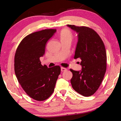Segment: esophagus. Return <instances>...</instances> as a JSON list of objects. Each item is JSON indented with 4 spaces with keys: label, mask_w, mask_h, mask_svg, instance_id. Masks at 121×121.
<instances>
[{
    "label": "esophagus",
    "mask_w": 121,
    "mask_h": 121,
    "mask_svg": "<svg viewBox=\"0 0 121 121\" xmlns=\"http://www.w3.org/2000/svg\"><path fill=\"white\" fill-rule=\"evenodd\" d=\"M61 70L62 72H65V71L67 70V69L65 68H63V67H61Z\"/></svg>",
    "instance_id": "1"
}]
</instances>
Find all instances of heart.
Listing matches in <instances>:
<instances>
[{"mask_svg":"<svg viewBox=\"0 0 121 121\" xmlns=\"http://www.w3.org/2000/svg\"><path fill=\"white\" fill-rule=\"evenodd\" d=\"M61 40H71L73 38V35L71 31L68 29H64L61 31L60 34Z\"/></svg>","mask_w":121,"mask_h":121,"instance_id":"b5f03b06","label":"heart"}]
</instances>
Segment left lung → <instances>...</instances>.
<instances>
[{
  "label": "left lung",
  "mask_w": 121,
  "mask_h": 121,
  "mask_svg": "<svg viewBox=\"0 0 121 121\" xmlns=\"http://www.w3.org/2000/svg\"><path fill=\"white\" fill-rule=\"evenodd\" d=\"M78 34L74 59L80 58L82 70L73 73L70 82L73 90L80 95L89 97L97 91L106 71L107 56L101 38L92 29L68 24Z\"/></svg>",
  "instance_id": "obj_1"
}]
</instances>
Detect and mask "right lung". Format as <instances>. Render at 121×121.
<instances>
[{"label": "right lung", "instance_id": "add662e5", "mask_svg": "<svg viewBox=\"0 0 121 121\" xmlns=\"http://www.w3.org/2000/svg\"><path fill=\"white\" fill-rule=\"evenodd\" d=\"M56 29H45L29 35L18 46L14 58V70L18 82L26 93L37 101L51 95L60 74L59 65H42L40 57L45 54L47 42Z\"/></svg>", "mask_w": 121, "mask_h": 121}]
</instances>
